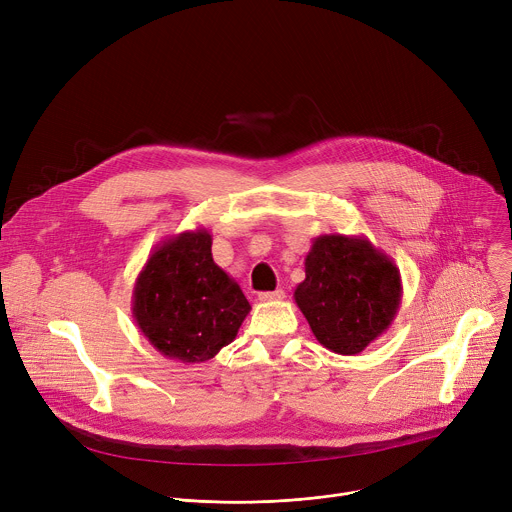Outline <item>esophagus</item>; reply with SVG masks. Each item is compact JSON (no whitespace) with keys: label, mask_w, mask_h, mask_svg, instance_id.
<instances>
[{"label":"esophagus","mask_w":512,"mask_h":512,"mask_svg":"<svg viewBox=\"0 0 512 512\" xmlns=\"http://www.w3.org/2000/svg\"><path fill=\"white\" fill-rule=\"evenodd\" d=\"M285 298V291L283 289H275V291H263L259 294V302H277Z\"/></svg>","instance_id":"1"}]
</instances>
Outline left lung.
<instances>
[{
  "label": "left lung",
  "instance_id": "8db88e82",
  "mask_svg": "<svg viewBox=\"0 0 512 512\" xmlns=\"http://www.w3.org/2000/svg\"><path fill=\"white\" fill-rule=\"evenodd\" d=\"M403 298L395 261L369 239L320 235L306 255V279L294 300L316 340L354 356L393 324Z\"/></svg>",
  "mask_w": 512,
  "mask_h": 512
}]
</instances>
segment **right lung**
Returning <instances> with one entry per match:
<instances>
[{"instance_id": "add662e5", "label": "right lung", "mask_w": 512, "mask_h": 512, "mask_svg": "<svg viewBox=\"0 0 512 512\" xmlns=\"http://www.w3.org/2000/svg\"><path fill=\"white\" fill-rule=\"evenodd\" d=\"M206 229L164 239L139 271L131 312L166 358L194 364L231 344L251 312L239 283L212 259Z\"/></svg>"}]
</instances>
